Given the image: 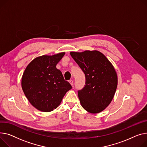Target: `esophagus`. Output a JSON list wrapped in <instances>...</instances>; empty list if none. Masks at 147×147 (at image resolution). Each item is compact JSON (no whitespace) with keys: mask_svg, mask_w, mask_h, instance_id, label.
I'll return each mask as SVG.
<instances>
[{"mask_svg":"<svg viewBox=\"0 0 147 147\" xmlns=\"http://www.w3.org/2000/svg\"><path fill=\"white\" fill-rule=\"evenodd\" d=\"M68 82H69V83H70V84H71V86H73V80H70L69 81H68Z\"/></svg>","mask_w":147,"mask_h":147,"instance_id":"obj_1","label":"esophagus"}]
</instances>
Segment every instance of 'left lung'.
Masks as SVG:
<instances>
[{"label":"left lung","instance_id":"obj_1","mask_svg":"<svg viewBox=\"0 0 147 147\" xmlns=\"http://www.w3.org/2000/svg\"><path fill=\"white\" fill-rule=\"evenodd\" d=\"M71 56L86 77V85L78 91L83 108L91 113L103 111L112 100L118 85V77L108 59L98 51L71 52Z\"/></svg>","mask_w":147,"mask_h":147}]
</instances>
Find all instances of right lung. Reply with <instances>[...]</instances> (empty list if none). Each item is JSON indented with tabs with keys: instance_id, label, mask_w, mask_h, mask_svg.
Masks as SVG:
<instances>
[{
	"instance_id": "add662e5",
	"label": "right lung",
	"mask_w": 147,
	"mask_h": 147,
	"mask_svg": "<svg viewBox=\"0 0 147 147\" xmlns=\"http://www.w3.org/2000/svg\"><path fill=\"white\" fill-rule=\"evenodd\" d=\"M65 53L38 57L29 63L23 73L22 88L26 98L38 110L48 112L61 103L72 87L65 81L56 65Z\"/></svg>"
}]
</instances>
